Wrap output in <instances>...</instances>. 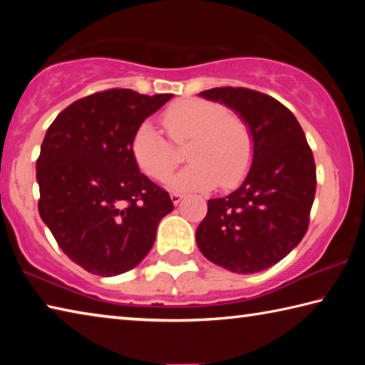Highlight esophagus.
Returning a JSON list of instances; mask_svg holds the SVG:
<instances>
[{"instance_id":"esophagus-1","label":"esophagus","mask_w":365,"mask_h":365,"mask_svg":"<svg viewBox=\"0 0 365 365\" xmlns=\"http://www.w3.org/2000/svg\"><path fill=\"white\" fill-rule=\"evenodd\" d=\"M183 197H185V196H183L182 193H172V195H170V200H172V202H174L175 206L183 200Z\"/></svg>"}]
</instances>
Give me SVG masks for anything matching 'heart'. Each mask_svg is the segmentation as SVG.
I'll use <instances>...</instances> for the list:
<instances>
[{
    "label": "heart",
    "instance_id": "obj_1",
    "mask_svg": "<svg viewBox=\"0 0 365 365\" xmlns=\"http://www.w3.org/2000/svg\"><path fill=\"white\" fill-rule=\"evenodd\" d=\"M163 125L175 145H185L190 164L169 180L177 191H201L220 187L230 190L243 180L255 156V138L242 117L227 114L219 103L185 98L164 110ZM130 151L141 172L154 180H165L177 168L178 156L151 122L133 132Z\"/></svg>",
    "mask_w": 365,
    "mask_h": 365
}]
</instances>
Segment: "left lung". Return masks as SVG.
<instances>
[{
  "label": "left lung",
  "instance_id": "8db88e82",
  "mask_svg": "<svg viewBox=\"0 0 365 365\" xmlns=\"http://www.w3.org/2000/svg\"><path fill=\"white\" fill-rule=\"evenodd\" d=\"M200 96L233 109L248 123L255 156L248 175L224 197L207 201L197 248L235 274H255L299 245L316 196V163L299 122L261 91L222 86Z\"/></svg>",
  "mask_w": 365,
  "mask_h": 365
}]
</instances>
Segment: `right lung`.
Wrapping results in <instances>:
<instances>
[{"mask_svg": "<svg viewBox=\"0 0 365 365\" xmlns=\"http://www.w3.org/2000/svg\"><path fill=\"white\" fill-rule=\"evenodd\" d=\"M172 96L98 91L59 113L43 138L40 217L64 255L91 274L114 277L138 265L174 209L130 151L137 127Z\"/></svg>", "mask_w": 365, "mask_h": 365, "instance_id": "obj_1", "label": "right lung"}]
</instances>
